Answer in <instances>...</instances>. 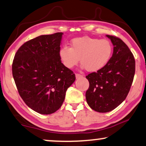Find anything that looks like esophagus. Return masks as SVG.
Returning <instances> with one entry per match:
<instances>
[{"label":"esophagus","instance_id":"34e87169","mask_svg":"<svg viewBox=\"0 0 146 146\" xmlns=\"http://www.w3.org/2000/svg\"><path fill=\"white\" fill-rule=\"evenodd\" d=\"M75 77H76V79H79V78H81L82 77H83V75H81V74L76 73L75 74Z\"/></svg>","mask_w":146,"mask_h":146}]
</instances>
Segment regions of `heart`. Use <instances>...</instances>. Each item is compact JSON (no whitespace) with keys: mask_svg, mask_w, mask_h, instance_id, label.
Returning <instances> with one entry per match:
<instances>
[{"mask_svg":"<svg viewBox=\"0 0 146 146\" xmlns=\"http://www.w3.org/2000/svg\"><path fill=\"white\" fill-rule=\"evenodd\" d=\"M112 53L113 46L108 40L83 36L73 39L71 48L63 46L59 55L67 68L77 65L81 58L83 68L89 72H96L108 64Z\"/></svg>","mask_w":146,"mask_h":146,"instance_id":"1","label":"heart"}]
</instances>
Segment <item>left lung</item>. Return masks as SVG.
<instances>
[{
  "mask_svg": "<svg viewBox=\"0 0 146 146\" xmlns=\"http://www.w3.org/2000/svg\"><path fill=\"white\" fill-rule=\"evenodd\" d=\"M114 46L111 59L104 68L86 76L89 87L86 100L98 112L111 111L126 99L135 74V59L127 45L118 37L106 35Z\"/></svg>",
  "mask_w": 146,
  "mask_h": 146,
  "instance_id": "1",
  "label": "left lung"
}]
</instances>
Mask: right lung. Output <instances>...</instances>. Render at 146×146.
I'll return each instance as SVG.
<instances>
[{
    "label": "right lung",
    "instance_id": "obj_1",
    "mask_svg": "<svg viewBox=\"0 0 146 146\" xmlns=\"http://www.w3.org/2000/svg\"><path fill=\"white\" fill-rule=\"evenodd\" d=\"M62 32L42 35L22 45L12 62V75L26 105L42 114L56 112L62 105L75 74L59 55Z\"/></svg>",
    "mask_w": 146,
    "mask_h": 146
}]
</instances>
